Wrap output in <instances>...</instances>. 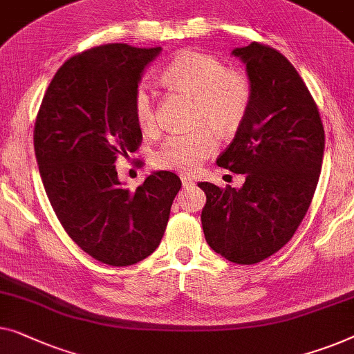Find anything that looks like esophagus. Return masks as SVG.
<instances>
[{"label": "esophagus", "instance_id": "obj_1", "mask_svg": "<svg viewBox=\"0 0 354 354\" xmlns=\"http://www.w3.org/2000/svg\"><path fill=\"white\" fill-rule=\"evenodd\" d=\"M180 180H182V183H183V187H188V185H192V183H193V178L183 176V174L180 176Z\"/></svg>", "mask_w": 354, "mask_h": 354}]
</instances>
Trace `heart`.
<instances>
[{
    "instance_id": "1",
    "label": "heart",
    "mask_w": 354,
    "mask_h": 354,
    "mask_svg": "<svg viewBox=\"0 0 354 354\" xmlns=\"http://www.w3.org/2000/svg\"><path fill=\"white\" fill-rule=\"evenodd\" d=\"M162 80L172 89L196 99L194 122L201 127L169 136L153 153V166L161 171L192 174L218 148L214 129L203 124L214 126L223 134L238 129L249 111L252 89L243 73L228 70L212 55L192 49L178 53L165 66ZM132 110L143 132L156 129V99L143 81L134 89Z\"/></svg>"
}]
</instances>
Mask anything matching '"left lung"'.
<instances>
[{
    "label": "left lung",
    "mask_w": 354,
    "mask_h": 354,
    "mask_svg": "<svg viewBox=\"0 0 354 354\" xmlns=\"http://www.w3.org/2000/svg\"><path fill=\"white\" fill-rule=\"evenodd\" d=\"M233 54L245 64L252 99L236 136L217 158L245 174L239 189L199 182L207 244L230 262L254 265L294 236L308 211L324 155V127L308 88L279 50L250 43Z\"/></svg>",
    "instance_id": "1"
}]
</instances>
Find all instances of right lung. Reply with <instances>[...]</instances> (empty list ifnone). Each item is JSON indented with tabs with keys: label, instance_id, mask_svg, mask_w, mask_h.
<instances>
[{
	"label": "right lung",
	"instance_id": "1",
	"mask_svg": "<svg viewBox=\"0 0 354 354\" xmlns=\"http://www.w3.org/2000/svg\"><path fill=\"white\" fill-rule=\"evenodd\" d=\"M160 53L111 43L73 55L54 75L35 122L39 176L59 222L86 254L111 266L155 252L182 187L174 172L158 171L131 192L115 166L142 143L132 95Z\"/></svg>",
	"mask_w": 354,
	"mask_h": 354
}]
</instances>
